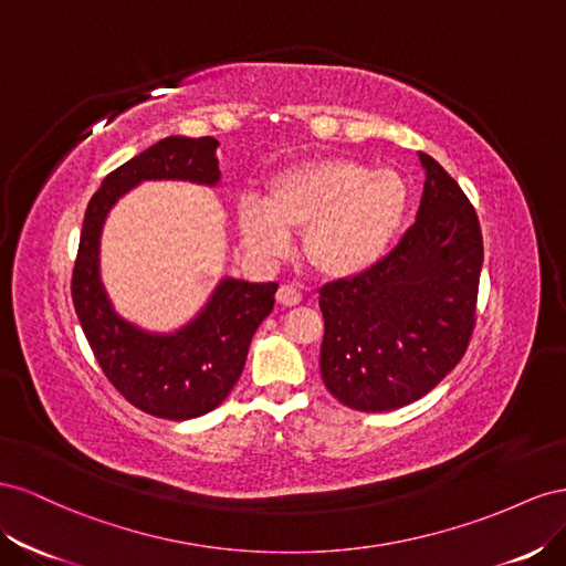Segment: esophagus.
<instances>
[{"mask_svg": "<svg viewBox=\"0 0 566 566\" xmlns=\"http://www.w3.org/2000/svg\"><path fill=\"white\" fill-rule=\"evenodd\" d=\"M277 303L280 305H298L301 303V292H298V289H294V286L282 284L277 289Z\"/></svg>", "mask_w": 566, "mask_h": 566, "instance_id": "34e87169", "label": "esophagus"}]
</instances>
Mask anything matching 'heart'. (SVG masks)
I'll return each mask as SVG.
<instances>
[{
    "instance_id": "heart-1",
    "label": "heart",
    "mask_w": 566,
    "mask_h": 566,
    "mask_svg": "<svg viewBox=\"0 0 566 566\" xmlns=\"http://www.w3.org/2000/svg\"><path fill=\"white\" fill-rule=\"evenodd\" d=\"M410 211V187L391 168L353 158H311L268 180L265 201L241 197L237 224L244 244L280 258L303 232V255L327 280L355 277L389 251Z\"/></svg>"
}]
</instances>
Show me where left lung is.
Masks as SVG:
<instances>
[{"instance_id": "left-lung-1", "label": "left lung", "mask_w": 566, "mask_h": 566, "mask_svg": "<svg viewBox=\"0 0 566 566\" xmlns=\"http://www.w3.org/2000/svg\"><path fill=\"white\" fill-rule=\"evenodd\" d=\"M417 156L424 191L412 228L375 268L319 289L322 381L360 412L427 396L462 360L474 329L479 220L453 177Z\"/></svg>"}]
</instances>
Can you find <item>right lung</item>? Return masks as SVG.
I'll list each match as a JSON object with an SVG mask.
<instances>
[{
	"mask_svg": "<svg viewBox=\"0 0 566 566\" xmlns=\"http://www.w3.org/2000/svg\"><path fill=\"white\" fill-rule=\"evenodd\" d=\"M218 147L216 137L172 135L106 175L85 211L71 282L77 319L108 381L135 408L177 422L211 412L234 389L280 284L222 277L182 327L144 329L113 308L102 282V232L111 208L142 182L218 187Z\"/></svg>",
	"mask_w": 566,
	"mask_h": 566,
	"instance_id": "right-lung-1",
	"label": "right lung"
}]
</instances>
